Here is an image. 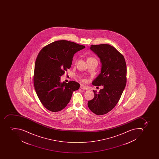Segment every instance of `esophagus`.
Instances as JSON below:
<instances>
[{"instance_id": "esophagus-1", "label": "esophagus", "mask_w": 159, "mask_h": 159, "mask_svg": "<svg viewBox=\"0 0 159 159\" xmlns=\"http://www.w3.org/2000/svg\"><path fill=\"white\" fill-rule=\"evenodd\" d=\"M80 88L82 89H85V90H86V89H88V88L85 87V86H84V85H80Z\"/></svg>"}]
</instances>
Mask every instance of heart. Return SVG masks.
Listing matches in <instances>:
<instances>
[{
	"label": "heart",
	"mask_w": 159,
	"mask_h": 159,
	"mask_svg": "<svg viewBox=\"0 0 159 159\" xmlns=\"http://www.w3.org/2000/svg\"><path fill=\"white\" fill-rule=\"evenodd\" d=\"M90 58H88V59H90ZM82 80V81H84V82H85V81H86V80H85V79H82V80Z\"/></svg>",
	"instance_id": "heart-1"
}]
</instances>
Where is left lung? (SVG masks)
Returning <instances> with one entry per match:
<instances>
[{
    "label": "left lung",
    "instance_id": "8db88e82",
    "mask_svg": "<svg viewBox=\"0 0 159 159\" xmlns=\"http://www.w3.org/2000/svg\"><path fill=\"white\" fill-rule=\"evenodd\" d=\"M90 49L102 64L101 73L92 84L103 88L98 93L93 90L94 97L88 105L94 114L103 115L114 108L121 96L126 84V64L122 54L110 45H92Z\"/></svg>",
    "mask_w": 159,
    "mask_h": 159
}]
</instances>
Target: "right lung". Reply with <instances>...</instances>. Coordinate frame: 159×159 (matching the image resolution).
<instances>
[{
  "label": "right lung",
  "mask_w": 159,
  "mask_h": 159,
  "mask_svg": "<svg viewBox=\"0 0 159 159\" xmlns=\"http://www.w3.org/2000/svg\"><path fill=\"white\" fill-rule=\"evenodd\" d=\"M84 46L66 40H59L44 47L35 61L34 84L41 102L52 112L64 109L71 99L73 91L78 90L76 81L61 83V76L70 69L74 54Z\"/></svg>",
  "instance_id": "add662e5"
}]
</instances>
